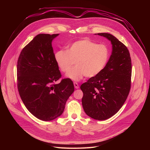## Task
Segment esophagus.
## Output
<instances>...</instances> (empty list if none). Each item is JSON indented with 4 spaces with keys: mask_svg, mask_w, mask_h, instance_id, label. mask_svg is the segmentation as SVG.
<instances>
[{
    "mask_svg": "<svg viewBox=\"0 0 150 150\" xmlns=\"http://www.w3.org/2000/svg\"><path fill=\"white\" fill-rule=\"evenodd\" d=\"M74 87H75V88L76 89L79 88V85H78V83L77 82H74Z\"/></svg>",
    "mask_w": 150,
    "mask_h": 150,
    "instance_id": "1",
    "label": "esophagus"
}]
</instances>
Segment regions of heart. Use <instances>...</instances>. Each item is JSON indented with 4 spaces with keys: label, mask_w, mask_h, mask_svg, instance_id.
Segmentation results:
<instances>
[{
    "label": "heart",
    "mask_w": 150,
    "mask_h": 150,
    "mask_svg": "<svg viewBox=\"0 0 150 150\" xmlns=\"http://www.w3.org/2000/svg\"><path fill=\"white\" fill-rule=\"evenodd\" d=\"M109 50L104 45H98L88 39L74 42L68 51L60 50L54 54V59L60 69L67 72L74 63L77 66L67 74L74 81L84 76L92 78L104 68L109 59Z\"/></svg>",
    "instance_id": "heart-1"
}]
</instances>
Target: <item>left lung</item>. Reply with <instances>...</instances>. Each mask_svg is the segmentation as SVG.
<instances>
[{
  "mask_svg": "<svg viewBox=\"0 0 150 150\" xmlns=\"http://www.w3.org/2000/svg\"><path fill=\"white\" fill-rule=\"evenodd\" d=\"M112 45V52L103 70L82 83V104L91 118L103 120L115 115L125 102L131 89L132 65L127 48L113 35L98 33Z\"/></svg>",
  "mask_w": 150,
  "mask_h": 150,
  "instance_id": "1",
  "label": "left lung"
}]
</instances>
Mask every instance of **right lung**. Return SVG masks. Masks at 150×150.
Here are the masks:
<instances>
[{"label":"right lung","instance_id":"1","mask_svg":"<svg viewBox=\"0 0 150 150\" xmlns=\"http://www.w3.org/2000/svg\"><path fill=\"white\" fill-rule=\"evenodd\" d=\"M59 34H40L24 47L17 62V87L28 110L37 118L52 120L60 116L74 91L73 82L63 79L54 59L53 40Z\"/></svg>","mask_w":150,"mask_h":150}]
</instances>
